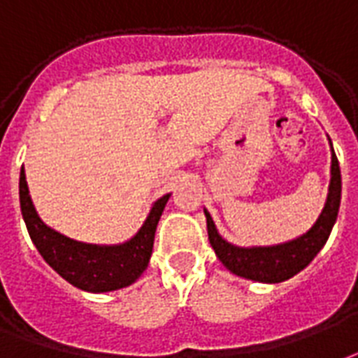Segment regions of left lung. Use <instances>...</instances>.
Segmentation results:
<instances>
[{
	"mask_svg": "<svg viewBox=\"0 0 358 358\" xmlns=\"http://www.w3.org/2000/svg\"><path fill=\"white\" fill-rule=\"evenodd\" d=\"M330 140V138H328ZM332 145V142H330ZM341 201V172L340 163L332 150V166H330V186L328 197L322 213L313 224V227L303 233L298 239L280 243L273 246H235L222 239L213 216L206 213V229L208 241L213 245L218 260L243 279L258 280V282H282L296 273H300L303 267L311 264L319 250L328 241V235L338 218Z\"/></svg>",
	"mask_w": 358,
	"mask_h": 358,
	"instance_id": "left-lung-1",
	"label": "left lung"
}]
</instances>
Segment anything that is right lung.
I'll return each instance as SVG.
<instances>
[{"label": "right lung", "instance_id": "obj_1", "mask_svg": "<svg viewBox=\"0 0 358 358\" xmlns=\"http://www.w3.org/2000/svg\"><path fill=\"white\" fill-rule=\"evenodd\" d=\"M18 195L30 239L43 260L70 285L94 294L129 287L144 273L152 256L159 218L171 197V193H166L153 203L144 226L132 239L121 245H87L60 235L41 222L31 203L24 166L20 169Z\"/></svg>", "mask_w": 358, "mask_h": 358}]
</instances>
